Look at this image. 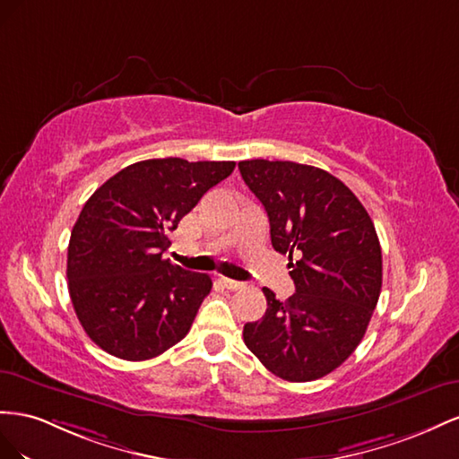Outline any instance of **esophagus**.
Masks as SVG:
<instances>
[{"mask_svg": "<svg viewBox=\"0 0 459 459\" xmlns=\"http://www.w3.org/2000/svg\"><path fill=\"white\" fill-rule=\"evenodd\" d=\"M221 284L227 288V290H242V288L246 286L244 282H240V281H232V279H225L222 277L221 279Z\"/></svg>", "mask_w": 459, "mask_h": 459, "instance_id": "34e87169", "label": "esophagus"}]
</instances>
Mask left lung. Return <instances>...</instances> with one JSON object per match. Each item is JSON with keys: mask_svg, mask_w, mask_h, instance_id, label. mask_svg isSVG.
<instances>
[{"mask_svg": "<svg viewBox=\"0 0 459 459\" xmlns=\"http://www.w3.org/2000/svg\"><path fill=\"white\" fill-rule=\"evenodd\" d=\"M238 169L296 284L286 302L264 288L267 311L244 325V342L284 381H316L342 365L368 331L383 284L375 225L356 194L323 169L267 160Z\"/></svg>", "mask_w": 459, "mask_h": 459, "instance_id": "left-lung-1", "label": "left lung"}]
</instances>
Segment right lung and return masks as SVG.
<instances>
[{
    "label": "right lung",
    "instance_id": "right-lung-1",
    "mask_svg": "<svg viewBox=\"0 0 459 459\" xmlns=\"http://www.w3.org/2000/svg\"><path fill=\"white\" fill-rule=\"evenodd\" d=\"M234 165L146 160L90 195L71 232L67 279L76 317L101 350L143 361L188 334L212 279L163 259L167 234Z\"/></svg>",
    "mask_w": 459,
    "mask_h": 459
}]
</instances>
